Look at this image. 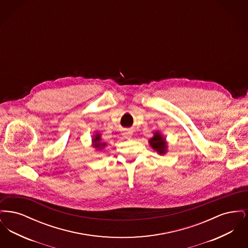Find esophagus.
I'll return each mask as SVG.
<instances>
[{
  "label": "esophagus",
  "mask_w": 248,
  "mask_h": 248,
  "mask_svg": "<svg viewBox=\"0 0 248 248\" xmlns=\"http://www.w3.org/2000/svg\"><path fill=\"white\" fill-rule=\"evenodd\" d=\"M130 135H131V132H130V131H128V132L126 133V138H127V137H129Z\"/></svg>",
  "instance_id": "obj_1"
}]
</instances>
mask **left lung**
Listing matches in <instances>:
<instances>
[{
    "mask_svg": "<svg viewBox=\"0 0 248 248\" xmlns=\"http://www.w3.org/2000/svg\"><path fill=\"white\" fill-rule=\"evenodd\" d=\"M150 144L153 147V149L159 154H165L166 153V142L159 133H155L154 138L150 140Z\"/></svg>",
    "mask_w": 248,
    "mask_h": 248,
    "instance_id": "1",
    "label": "left lung"
}]
</instances>
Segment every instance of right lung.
Masks as SVG:
<instances>
[{
  "label": "right lung",
  "mask_w": 248,
  "mask_h": 248,
  "mask_svg": "<svg viewBox=\"0 0 248 248\" xmlns=\"http://www.w3.org/2000/svg\"><path fill=\"white\" fill-rule=\"evenodd\" d=\"M100 141V137L99 135H96L94 140V146L97 149H101V147H105L106 146V143H99Z\"/></svg>",
  "instance_id": "1"
}]
</instances>
